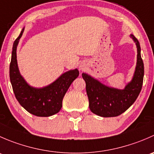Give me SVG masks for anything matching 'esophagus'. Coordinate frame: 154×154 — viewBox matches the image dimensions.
Returning a JSON list of instances; mask_svg holds the SVG:
<instances>
[{
    "label": "esophagus",
    "mask_w": 154,
    "mask_h": 154,
    "mask_svg": "<svg viewBox=\"0 0 154 154\" xmlns=\"http://www.w3.org/2000/svg\"><path fill=\"white\" fill-rule=\"evenodd\" d=\"M87 68V64L86 63H81L79 66V68H80V71H84L86 70V68Z\"/></svg>",
    "instance_id": "34e87169"
}]
</instances>
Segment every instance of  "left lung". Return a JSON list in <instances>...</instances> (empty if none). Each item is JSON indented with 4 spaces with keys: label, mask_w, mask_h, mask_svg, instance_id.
Instances as JSON below:
<instances>
[{
    "label": "left lung",
    "mask_w": 154,
    "mask_h": 154,
    "mask_svg": "<svg viewBox=\"0 0 154 154\" xmlns=\"http://www.w3.org/2000/svg\"><path fill=\"white\" fill-rule=\"evenodd\" d=\"M130 37L137 47V63L133 79L124 89L106 86L87 74H82L86 82L89 109L97 116L105 118L120 116L136 101L142 90L144 63L141 57L140 45L134 35L131 34Z\"/></svg>",
    "instance_id": "1"
}]
</instances>
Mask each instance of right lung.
I'll list each match as a JSON object with an SVG mask.
<instances>
[{"label":"right lung","mask_w":154,"mask_h":154,"mask_svg":"<svg viewBox=\"0 0 154 154\" xmlns=\"http://www.w3.org/2000/svg\"><path fill=\"white\" fill-rule=\"evenodd\" d=\"M13 43L10 66V77L14 94L21 106L31 114L38 117H48L59 112L63 106V99L72 82L79 76L76 68L62 74L57 80L41 88L29 86L20 74L17 64L16 49L24 32Z\"/></svg>","instance_id":"add662e5"}]
</instances>
